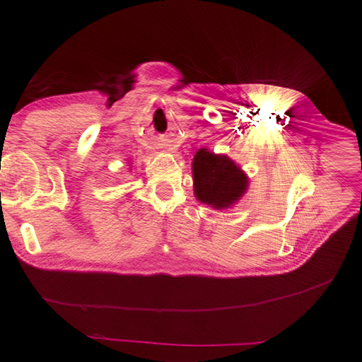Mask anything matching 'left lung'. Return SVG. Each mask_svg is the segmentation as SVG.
I'll use <instances>...</instances> for the list:
<instances>
[{
  "label": "left lung",
  "mask_w": 362,
  "mask_h": 362,
  "mask_svg": "<svg viewBox=\"0 0 362 362\" xmlns=\"http://www.w3.org/2000/svg\"><path fill=\"white\" fill-rule=\"evenodd\" d=\"M194 194L201 202L226 208L246 190L245 173L226 156H214L205 149L193 158Z\"/></svg>",
  "instance_id": "1"
}]
</instances>
